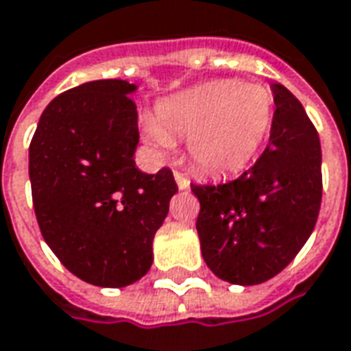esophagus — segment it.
<instances>
[{"label": "esophagus", "mask_w": 351, "mask_h": 351, "mask_svg": "<svg viewBox=\"0 0 351 351\" xmlns=\"http://www.w3.org/2000/svg\"><path fill=\"white\" fill-rule=\"evenodd\" d=\"M173 178H176V183H178V187L180 189H187L189 187V178L185 176V173H181V171H173Z\"/></svg>", "instance_id": "34e87169"}]
</instances>
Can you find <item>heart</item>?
Instances as JSON below:
<instances>
[{"label": "heart", "instance_id": "b5f03b06", "mask_svg": "<svg viewBox=\"0 0 351 351\" xmlns=\"http://www.w3.org/2000/svg\"><path fill=\"white\" fill-rule=\"evenodd\" d=\"M275 97L262 84L216 80L164 101L149 135L168 149L171 141L189 139L195 166L226 176L246 168L265 141L273 124Z\"/></svg>", "mask_w": 351, "mask_h": 351}]
</instances>
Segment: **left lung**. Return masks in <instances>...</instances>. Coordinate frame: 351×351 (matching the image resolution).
<instances>
[{
    "label": "left lung",
    "instance_id": "1",
    "mask_svg": "<svg viewBox=\"0 0 351 351\" xmlns=\"http://www.w3.org/2000/svg\"><path fill=\"white\" fill-rule=\"evenodd\" d=\"M269 143L252 168L226 183H191L206 265L223 281L260 285L281 273L311 235L321 208V143L304 106L273 86Z\"/></svg>",
    "mask_w": 351,
    "mask_h": 351
}]
</instances>
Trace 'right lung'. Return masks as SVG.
I'll return each instance as SVG.
<instances>
[{
	"label": "right lung",
	"instance_id": "1",
	"mask_svg": "<svg viewBox=\"0 0 351 351\" xmlns=\"http://www.w3.org/2000/svg\"><path fill=\"white\" fill-rule=\"evenodd\" d=\"M125 80H95L51 101L30 141L36 219L60 263L120 289L151 269L152 239L178 185L170 168H135L137 108Z\"/></svg>",
	"mask_w": 351,
	"mask_h": 351
}]
</instances>
